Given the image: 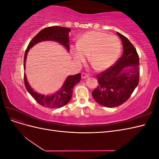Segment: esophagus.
<instances>
[{"label":"esophagus","mask_w":159,"mask_h":159,"mask_svg":"<svg viewBox=\"0 0 159 159\" xmlns=\"http://www.w3.org/2000/svg\"><path fill=\"white\" fill-rule=\"evenodd\" d=\"M89 78V75L85 74L84 73L81 74V78H82V79H85V78Z\"/></svg>","instance_id":"1"}]
</instances>
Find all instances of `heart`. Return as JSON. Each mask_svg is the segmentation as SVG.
Segmentation results:
<instances>
[{
  "label": "heart",
  "instance_id": "heart-1",
  "mask_svg": "<svg viewBox=\"0 0 159 159\" xmlns=\"http://www.w3.org/2000/svg\"><path fill=\"white\" fill-rule=\"evenodd\" d=\"M121 47V42L116 36L91 31L81 36L76 45L71 46V54L78 64L84 62L89 55V60L95 68L104 71L117 60Z\"/></svg>",
  "mask_w": 159,
  "mask_h": 159
}]
</instances>
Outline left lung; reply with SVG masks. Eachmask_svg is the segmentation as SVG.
<instances>
[{
  "label": "left lung",
  "instance_id": "8db88e82",
  "mask_svg": "<svg viewBox=\"0 0 159 159\" xmlns=\"http://www.w3.org/2000/svg\"><path fill=\"white\" fill-rule=\"evenodd\" d=\"M123 47L117 62L97 76L99 85L92 92L95 102L106 107L122 105L130 98L139 84V57L135 48L119 32Z\"/></svg>",
  "mask_w": 159,
  "mask_h": 159
}]
</instances>
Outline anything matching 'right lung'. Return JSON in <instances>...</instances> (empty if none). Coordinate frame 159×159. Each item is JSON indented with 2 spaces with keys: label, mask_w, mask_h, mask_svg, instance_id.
Wrapping results in <instances>:
<instances>
[{
  "label": "right lung",
  "mask_w": 159,
  "mask_h": 159,
  "mask_svg": "<svg viewBox=\"0 0 159 159\" xmlns=\"http://www.w3.org/2000/svg\"><path fill=\"white\" fill-rule=\"evenodd\" d=\"M71 30L69 28L56 26L47 27L38 32L30 41L25 52V58H24V69H26V61L28 51L38 43L45 41L56 42L63 46L67 51L69 52V32ZM80 80L81 74L68 75L58 91L52 94L44 95L36 92L32 88L27 80L26 75L25 73V84L28 93L40 105L53 109L63 107L70 102L73 93L74 87L80 82Z\"/></svg>",
  "instance_id": "right-lung-1"
}]
</instances>
